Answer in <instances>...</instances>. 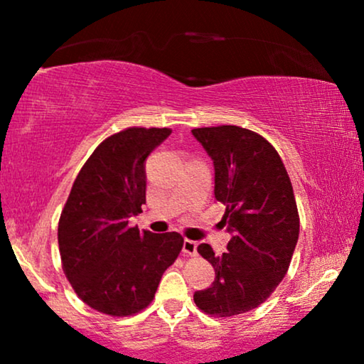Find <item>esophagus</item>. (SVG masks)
<instances>
[{
  "mask_svg": "<svg viewBox=\"0 0 364 364\" xmlns=\"http://www.w3.org/2000/svg\"><path fill=\"white\" fill-rule=\"evenodd\" d=\"M182 252L183 255H191V257H196L197 255V242L193 240H183V245H182Z\"/></svg>",
  "mask_w": 364,
  "mask_h": 364,
  "instance_id": "1",
  "label": "esophagus"
}]
</instances>
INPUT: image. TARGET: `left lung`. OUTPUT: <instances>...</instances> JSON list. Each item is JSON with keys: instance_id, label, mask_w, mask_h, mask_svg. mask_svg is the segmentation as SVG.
I'll return each instance as SVG.
<instances>
[{"instance_id": "8db88e82", "label": "left lung", "mask_w": 364, "mask_h": 364, "mask_svg": "<svg viewBox=\"0 0 364 364\" xmlns=\"http://www.w3.org/2000/svg\"><path fill=\"white\" fill-rule=\"evenodd\" d=\"M192 136L213 161V193L225 205L220 223L232 235L222 255L198 245L215 280L193 301L208 315H240L262 305L290 267L300 232L293 187L278 152L257 132L218 126Z\"/></svg>"}]
</instances>
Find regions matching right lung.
I'll return each instance as SVG.
<instances>
[{"mask_svg":"<svg viewBox=\"0 0 364 364\" xmlns=\"http://www.w3.org/2000/svg\"><path fill=\"white\" fill-rule=\"evenodd\" d=\"M171 132L131 127L99 144L77 173L59 218L64 273L77 296L106 315L144 310L182 250L181 233L131 227V217L146 203L144 162Z\"/></svg>","mask_w":364,"mask_h":364,"instance_id":"obj_1","label":"right lung"}]
</instances>
